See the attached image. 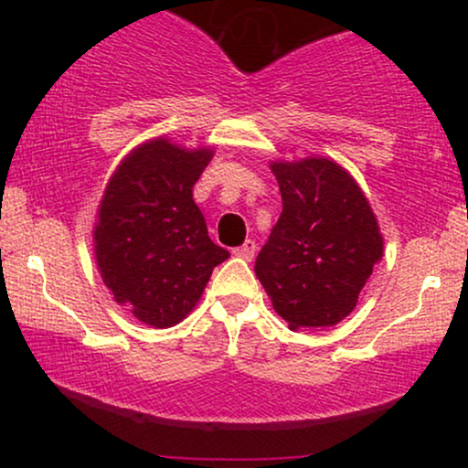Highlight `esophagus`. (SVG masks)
<instances>
[{"label": "esophagus", "mask_w": 468, "mask_h": 468, "mask_svg": "<svg viewBox=\"0 0 468 468\" xmlns=\"http://www.w3.org/2000/svg\"><path fill=\"white\" fill-rule=\"evenodd\" d=\"M255 250H257V244L252 239H246L244 244L238 246V249H233V255L235 257H241V260L250 261L252 257H255Z\"/></svg>", "instance_id": "34e87169"}]
</instances>
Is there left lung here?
I'll return each instance as SVG.
<instances>
[{"mask_svg":"<svg viewBox=\"0 0 468 468\" xmlns=\"http://www.w3.org/2000/svg\"><path fill=\"white\" fill-rule=\"evenodd\" d=\"M271 169L283 208L257 255V279L290 330L336 325L383 257L372 207L335 160H279Z\"/></svg>","mask_w":468,"mask_h":468,"instance_id":"1","label":"left lung"}]
</instances>
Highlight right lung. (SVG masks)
I'll return each mask as SVG.
<instances>
[{"label": "right lung", "instance_id": "obj_1", "mask_svg": "<svg viewBox=\"0 0 468 468\" xmlns=\"http://www.w3.org/2000/svg\"><path fill=\"white\" fill-rule=\"evenodd\" d=\"M213 158L169 138L138 144L107 182L94 250L105 286L143 324L171 327L200 302L229 250L208 238L193 185Z\"/></svg>", "mask_w": 468, "mask_h": 468}]
</instances>
